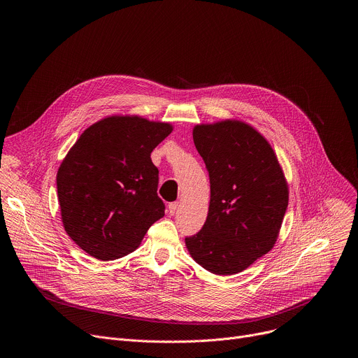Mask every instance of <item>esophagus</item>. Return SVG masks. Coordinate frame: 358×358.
<instances>
[{"instance_id": "1", "label": "esophagus", "mask_w": 358, "mask_h": 358, "mask_svg": "<svg viewBox=\"0 0 358 358\" xmlns=\"http://www.w3.org/2000/svg\"><path fill=\"white\" fill-rule=\"evenodd\" d=\"M177 210H178V202H171V203H169V213H170L171 215H174V214L177 213Z\"/></svg>"}]
</instances>
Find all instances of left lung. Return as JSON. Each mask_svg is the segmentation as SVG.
Wrapping results in <instances>:
<instances>
[{"label":"left lung","mask_w":358,"mask_h":358,"mask_svg":"<svg viewBox=\"0 0 358 358\" xmlns=\"http://www.w3.org/2000/svg\"><path fill=\"white\" fill-rule=\"evenodd\" d=\"M192 138L210 174L211 199L206 224L185 245L203 269L235 275L273 248L287 182L268 140L243 122L196 124Z\"/></svg>","instance_id":"obj_1"}]
</instances>
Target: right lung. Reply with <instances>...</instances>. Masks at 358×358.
Here are the masks:
<instances>
[{
	"label": "right lung",
	"instance_id": "obj_1",
	"mask_svg": "<svg viewBox=\"0 0 358 358\" xmlns=\"http://www.w3.org/2000/svg\"><path fill=\"white\" fill-rule=\"evenodd\" d=\"M171 131L170 123L110 116L87 127L68 151L57 174L62 222L90 257H124L164 217L150 155Z\"/></svg>",
	"mask_w": 358,
	"mask_h": 358
}]
</instances>
